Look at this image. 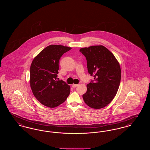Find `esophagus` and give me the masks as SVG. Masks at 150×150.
<instances>
[{
    "label": "esophagus",
    "mask_w": 150,
    "mask_h": 150,
    "mask_svg": "<svg viewBox=\"0 0 150 150\" xmlns=\"http://www.w3.org/2000/svg\"><path fill=\"white\" fill-rule=\"evenodd\" d=\"M78 86V84H72V86L73 87V88H76L77 86Z\"/></svg>",
    "instance_id": "1"
}]
</instances>
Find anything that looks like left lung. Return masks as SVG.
Listing matches in <instances>:
<instances>
[{
  "label": "left lung",
  "mask_w": 150,
  "mask_h": 150,
  "mask_svg": "<svg viewBox=\"0 0 150 150\" xmlns=\"http://www.w3.org/2000/svg\"><path fill=\"white\" fill-rule=\"evenodd\" d=\"M80 51L85 56L88 71L94 79L87 84L83 100L92 108L106 107L114 98L120 86V64L114 55L101 45L82 48Z\"/></svg>",
  "instance_id": "obj_1"
}]
</instances>
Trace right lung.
Segmentation results:
<instances>
[{
	"instance_id": "right-lung-1",
	"label": "right lung",
	"mask_w": 150,
	"mask_h": 150,
	"mask_svg": "<svg viewBox=\"0 0 150 150\" xmlns=\"http://www.w3.org/2000/svg\"><path fill=\"white\" fill-rule=\"evenodd\" d=\"M71 49L61 45H50L36 56L30 66V84L36 98L50 108L64 103L70 93V86L57 80L59 60Z\"/></svg>"
}]
</instances>
